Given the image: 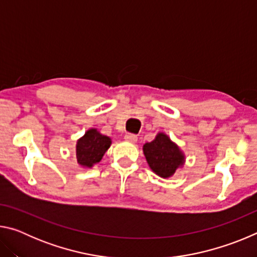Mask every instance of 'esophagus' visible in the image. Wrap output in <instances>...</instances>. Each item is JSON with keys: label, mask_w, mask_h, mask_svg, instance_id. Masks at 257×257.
Masks as SVG:
<instances>
[{"label": "esophagus", "mask_w": 257, "mask_h": 257, "mask_svg": "<svg viewBox=\"0 0 257 257\" xmlns=\"http://www.w3.org/2000/svg\"><path fill=\"white\" fill-rule=\"evenodd\" d=\"M124 139H125V141L130 142V143H136L137 142V136H136V135H134V134H125Z\"/></svg>", "instance_id": "esophagus-1"}]
</instances>
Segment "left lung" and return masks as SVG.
I'll return each instance as SVG.
<instances>
[{"instance_id": "obj_1", "label": "left lung", "mask_w": 257, "mask_h": 257, "mask_svg": "<svg viewBox=\"0 0 257 257\" xmlns=\"http://www.w3.org/2000/svg\"><path fill=\"white\" fill-rule=\"evenodd\" d=\"M143 150L150 168L162 178L172 176L184 164V154L165 134L160 133L154 141L146 143Z\"/></svg>"}]
</instances>
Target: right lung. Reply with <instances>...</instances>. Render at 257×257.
<instances>
[{"instance_id": "right-lung-1", "label": "right lung", "mask_w": 257, "mask_h": 257, "mask_svg": "<svg viewBox=\"0 0 257 257\" xmlns=\"http://www.w3.org/2000/svg\"><path fill=\"white\" fill-rule=\"evenodd\" d=\"M111 145V139L99 134L96 129H89L77 142L76 158L82 167L92 168L93 164L99 162L103 155Z\"/></svg>"}]
</instances>
